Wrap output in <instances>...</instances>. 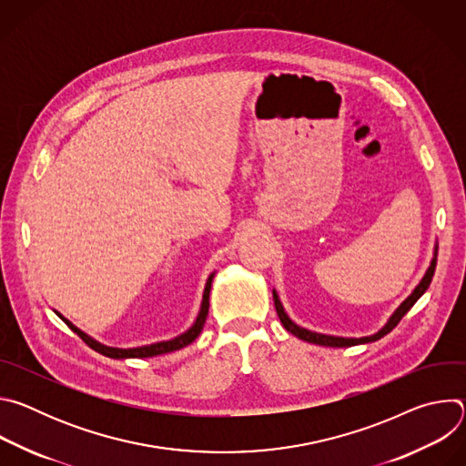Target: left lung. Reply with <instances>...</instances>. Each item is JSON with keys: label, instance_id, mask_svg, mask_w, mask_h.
Listing matches in <instances>:
<instances>
[{"label": "left lung", "instance_id": "left-lung-1", "mask_svg": "<svg viewBox=\"0 0 466 466\" xmlns=\"http://www.w3.org/2000/svg\"><path fill=\"white\" fill-rule=\"evenodd\" d=\"M435 265H437V252H435V258L431 259V265H430V269L426 271V275H424V279L420 280V284L415 288V291L400 304V308H398L394 313H392V317L389 319V322L378 331V334H374V336H369V338H358V339H354V338H334V336H324V334H315V331H309V329H304V328H300V326H297L288 315H286V311H284V308H282V304H280V300H279V295L273 291V299H275V308H277V313H279V317H280V322L284 324V328L288 329V331H291L293 336H297L299 339H302V341H308V343H315V345H320V347H354V345H361V343H372V341H378V339H381L383 336H387L389 331L402 320V317L413 308V304L426 293V289L430 288V284H431V279H433V275H435Z\"/></svg>", "mask_w": 466, "mask_h": 466}]
</instances>
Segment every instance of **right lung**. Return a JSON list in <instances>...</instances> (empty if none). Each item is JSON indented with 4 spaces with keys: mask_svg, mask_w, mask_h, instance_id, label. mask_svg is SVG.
I'll use <instances>...</instances> for the list:
<instances>
[{
    "mask_svg": "<svg viewBox=\"0 0 466 466\" xmlns=\"http://www.w3.org/2000/svg\"><path fill=\"white\" fill-rule=\"evenodd\" d=\"M212 280H214V275H210L208 282H207V288H205V295H203V304H201V311H198L197 315V320L195 324L186 331V334L171 339V341H162V343H155V345H147V347H138V349H112V347H105L97 341H94L92 338H88L85 331H81L79 328H76L68 319H64L60 313H56L66 324H68L76 334L96 352L106 356V358H114V360H125V358H153V356H158V354H167V352H175V350H180L184 349L186 345L193 343L198 334H201V329L207 322V315H208V306H210V289H212Z\"/></svg>",
    "mask_w": 466,
    "mask_h": 466,
    "instance_id": "add662e5",
    "label": "right lung"
}]
</instances>
